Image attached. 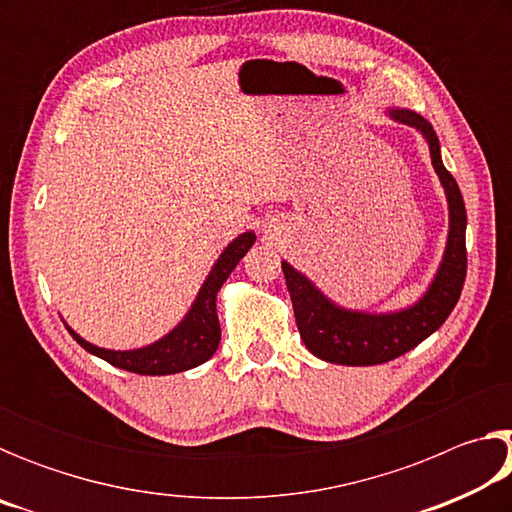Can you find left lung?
<instances>
[{
  "label": "left lung",
  "instance_id": "obj_1",
  "mask_svg": "<svg viewBox=\"0 0 512 512\" xmlns=\"http://www.w3.org/2000/svg\"><path fill=\"white\" fill-rule=\"evenodd\" d=\"M395 121L409 124L424 135L429 144L431 164L445 187L449 205V237L443 262L424 296L413 307L393 314H366L350 311L325 298L305 275L282 262L284 280L291 293L293 314H296L300 339L314 357L341 363V366H377L393 361L413 350L452 314L461 298L467 250H465V203L452 173L440 158V142L427 119L411 110H388Z\"/></svg>",
  "mask_w": 512,
  "mask_h": 512
}]
</instances>
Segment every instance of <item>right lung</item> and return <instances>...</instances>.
<instances>
[{
	"instance_id": "obj_1",
	"label": "right lung",
	"mask_w": 512,
	"mask_h": 512,
	"mask_svg": "<svg viewBox=\"0 0 512 512\" xmlns=\"http://www.w3.org/2000/svg\"><path fill=\"white\" fill-rule=\"evenodd\" d=\"M255 239V232H244V235H239L232 241L223 250L221 257L216 259V264L203 282V287L198 291L194 305L183 318V323L173 327L160 341L146 345V348L124 352L106 350L83 341L72 327H67V332L74 336L81 348L94 354V357L112 363L115 368L137 372V375H173V372L201 366V363L212 357L221 341V325L219 316H216V293L223 287V282L228 280L232 268L239 264V259L255 244Z\"/></svg>"
}]
</instances>
